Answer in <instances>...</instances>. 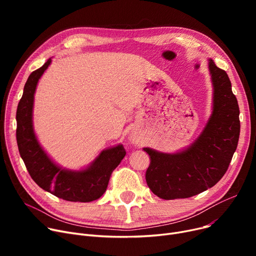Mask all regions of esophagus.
<instances>
[{"label": "esophagus", "instance_id": "34e87169", "mask_svg": "<svg viewBox=\"0 0 256 256\" xmlns=\"http://www.w3.org/2000/svg\"><path fill=\"white\" fill-rule=\"evenodd\" d=\"M132 142L135 143V144H139V141L137 139H132Z\"/></svg>", "mask_w": 256, "mask_h": 256}]
</instances>
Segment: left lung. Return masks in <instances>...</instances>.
Instances as JSON below:
<instances>
[{
  "instance_id": "8db88e82",
  "label": "left lung",
  "mask_w": 256,
  "mask_h": 256,
  "mask_svg": "<svg viewBox=\"0 0 256 256\" xmlns=\"http://www.w3.org/2000/svg\"><path fill=\"white\" fill-rule=\"evenodd\" d=\"M212 111L198 138L174 154L144 147L150 156L145 178L158 197L172 200L204 192L225 174L240 137V109L225 70L208 59Z\"/></svg>"
}]
</instances>
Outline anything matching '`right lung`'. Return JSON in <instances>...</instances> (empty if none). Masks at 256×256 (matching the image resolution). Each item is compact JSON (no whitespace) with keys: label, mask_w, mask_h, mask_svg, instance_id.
<instances>
[{"label":"right lung","mask_w":256,"mask_h":256,"mask_svg":"<svg viewBox=\"0 0 256 256\" xmlns=\"http://www.w3.org/2000/svg\"><path fill=\"white\" fill-rule=\"evenodd\" d=\"M50 62V58L29 76L24 84L16 111V141L20 154L32 180L42 189L67 201L90 202L106 192L113 170L126 152L122 144L110 147L80 170L62 168L48 156L34 132L33 106L38 80Z\"/></svg>","instance_id":"obj_1"}]
</instances>
